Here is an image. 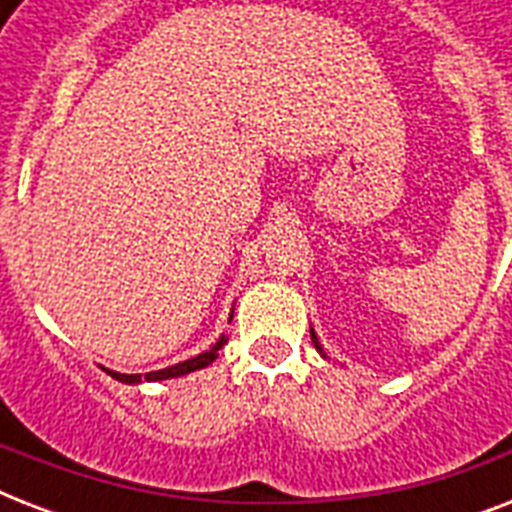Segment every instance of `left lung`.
Instances as JSON below:
<instances>
[{
  "instance_id": "left-lung-1",
  "label": "left lung",
  "mask_w": 512,
  "mask_h": 512,
  "mask_svg": "<svg viewBox=\"0 0 512 512\" xmlns=\"http://www.w3.org/2000/svg\"><path fill=\"white\" fill-rule=\"evenodd\" d=\"M311 340H313V345H316V350H319L321 356H324V348L319 345V337H316V332H313V329H311Z\"/></svg>"
}]
</instances>
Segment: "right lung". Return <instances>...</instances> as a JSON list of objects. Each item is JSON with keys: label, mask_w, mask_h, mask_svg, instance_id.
I'll list each match as a JSON object with an SVG mask.
<instances>
[{"label": "right lung", "mask_w": 512, "mask_h": 512, "mask_svg": "<svg viewBox=\"0 0 512 512\" xmlns=\"http://www.w3.org/2000/svg\"><path fill=\"white\" fill-rule=\"evenodd\" d=\"M233 316V313H231ZM225 342H228V337L220 335V340L212 345L209 350H204V353H199V356L188 358V361H180V364L175 366H167V369H159V372H148V374H122V372H111V369H106L114 380L119 382H127V385H138V382L148 380V382H156V380H170V377H183V374H191L196 372V369H204V366H209L212 361L217 358V353H220V348H223Z\"/></svg>", "instance_id": "obj_1"}]
</instances>
